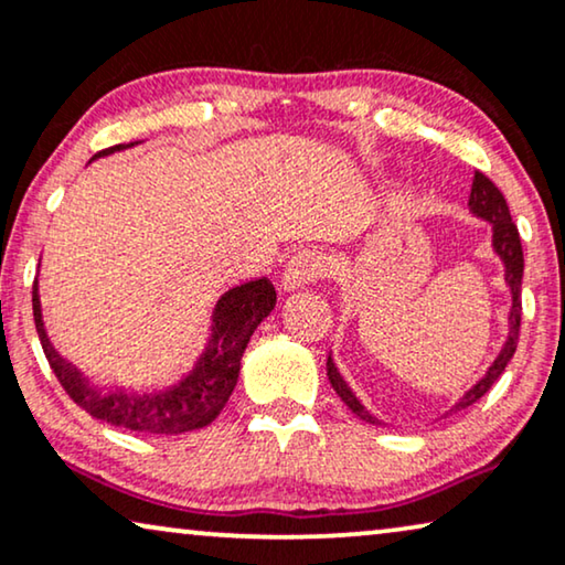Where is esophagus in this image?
I'll use <instances>...</instances> for the list:
<instances>
[{"label":"esophagus","instance_id":"1","mask_svg":"<svg viewBox=\"0 0 565 565\" xmlns=\"http://www.w3.org/2000/svg\"><path fill=\"white\" fill-rule=\"evenodd\" d=\"M324 271V264L322 258L317 256L312 250H301V253H294L289 258V264L284 268V276H281V286L286 291H297V289H305L307 284L317 281Z\"/></svg>","mask_w":565,"mask_h":565}]
</instances>
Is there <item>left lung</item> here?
Returning <instances> with one entry per match:
<instances>
[{
    "label": "left lung",
    "mask_w": 565,
    "mask_h": 565,
    "mask_svg": "<svg viewBox=\"0 0 565 565\" xmlns=\"http://www.w3.org/2000/svg\"><path fill=\"white\" fill-rule=\"evenodd\" d=\"M468 206L476 217L491 222V245H494V253L499 260L504 264V281L510 286L512 294V307H510V332H507V340L502 345V351L494 359V363L489 365V371L476 381V384L468 388V392L460 396V399L452 404V407L445 412V417L456 415V412L471 407L473 402H479L483 394L494 386V381L502 376L507 363L512 361L514 351H518V340H520V317H522V271H524V258H522V243H520V233L518 225L512 222L510 206H507L504 194L494 186V181L483 177L481 171L473 173V186H471V196H468ZM328 379L332 388H335L340 399L345 402V407L353 412L355 417H361L363 423L369 425H384L381 419L371 415L369 409L363 407L359 396L353 394V388L345 384V379L340 376V371L335 369L332 359H328Z\"/></svg>",
    "instance_id": "8db88e82"
}]
</instances>
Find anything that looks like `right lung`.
I'll list each match as a JSON object with an SVG mask.
<instances>
[{
  "instance_id": "right-lung-1",
  "label": "right lung",
  "mask_w": 565,
  "mask_h": 565,
  "mask_svg": "<svg viewBox=\"0 0 565 565\" xmlns=\"http://www.w3.org/2000/svg\"><path fill=\"white\" fill-rule=\"evenodd\" d=\"M130 146H138V142L99 150L94 158L109 156L115 150ZM274 305L276 291L268 279L233 286L214 305L210 343L204 345V353L194 363V369L173 386L158 388L153 394H130L125 388L94 386L89 379H84L82 371L74 369V365L55 353V348L51 345L43 328L38 279L33 284V317L38 338H41L45 359L51 363L55 379L66 388V394L78 407L89 412L92 417L102 419V423L153 435L192 433L214 423V417L225 407L237 384L245 345H248V340L258 324L271 315Z\"/></svg>"
}]
</instances>
